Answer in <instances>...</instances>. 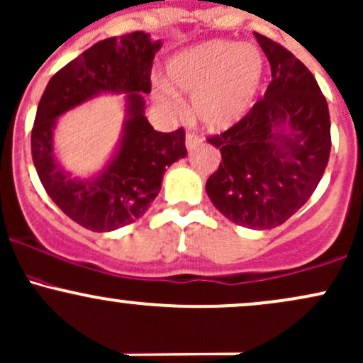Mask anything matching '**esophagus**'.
Instances as JSON below:
<instances>
[{"mask_svg":"<svg viewBox=\"0 0 363 363\" xmlns=\"http://www.w3.org/2000/svg\"><path fill=\"white\" fill-rule=\"evenodd\" d=\"M201 145V138H198L196 134H186V148L188 151H193L196 146Z\"/></svg>","mask_w":363,"mask_h":363,"instance_id":"1","label":"esophagus"}]
</instances>
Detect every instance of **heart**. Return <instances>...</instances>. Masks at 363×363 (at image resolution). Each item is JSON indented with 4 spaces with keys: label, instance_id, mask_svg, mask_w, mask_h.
Segmentation results:
<instances>
[{
    "label": "heart",
    "instance_id": "b5f03b06",
    "mask_svg": "<svg viewBox=\"0 0 363 363\" xmlns=\"http://www.w3.org/2000/svg\"><path fill=\"white\" fill-rule=\"evenodd\" d=\"M173 86L160 81L155 99L169 113H179L181 96H193V117L208 133L238 125L257 103L265 75V58L252 43L212 39L174 55L167 65Z\"/></svg>",
    "mask_w": 363,
    "mask_h": 363
}]
</instances>
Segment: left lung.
<instances>
[{
    "instance_id": "left-lung-1",
    "label": "left lung",
    "mask_w": 363,
    "mask_h": 363,
    "mask_svg": "<svg viewBox=\"0 0 363 363\" xmlns=\"http://www.w3.org/2000/svg\"><path fill=\"white\" fill-rule=\"evenodd\" d=\"M255 38L272 82L238 125L208 138L222 162L206 194L230 222L264 230L284 224L315 191L329 162L330 118L312 72L272 39Z\"/></svg>"
}]
</instances>
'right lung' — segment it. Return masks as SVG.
<instances>
[{"label":"right lung","mask_w":363,"mask_h":363,"mask_svg":"<svg viewBox=\"0 0 363 363\" xmlns=\"http://www.w3.org/2000/svg\"><path fill=\"white\" fill-rule=\"evenodd\" d=\"M162 41L136 30L96 43L48 82L30 138L34 167L60 210L94 233H110L146 213L162 189L167 167L188 155L184 129L158 133L145 115L151 67ZM101 94H125L126 118L109 162L87 178L65 170L52 134L67 111Z\"/></svg>","instance_id":"obj_1"}]
</instances>
